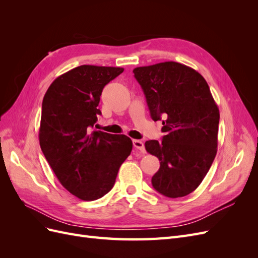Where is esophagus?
<instances>
[{
  "mask_svg": "<svg viewBox=\"0 0 258 258\" xmlns=\"http://www.w3.org/2000/svg\"><path fill=\"white\" fill-rule=\"evenodd\" d=\"M134 146L137 148V150H139L140 152H141L142 154H145V146H144V143L141 141V140H134Z\"/></svg>",
  "mask_w": 258,
  "mask_h": 258,
  "instance_id": "obj_1",
  "label": "esophagus"
}]
</instances>
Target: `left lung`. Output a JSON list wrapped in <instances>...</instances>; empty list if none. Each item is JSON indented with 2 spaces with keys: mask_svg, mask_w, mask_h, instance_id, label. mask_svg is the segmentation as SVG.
Returning a JSON list of instances; mask_svg holds the SVG:
<instances>
[{
  "mask_svg": "<svg viewBox=\"0 0 258 258\" xmlns=\"http://www.w3.org/2000/svg\"><path fill=\"white\" fill-rule=\"evenodd\" d=\"M134 73L153 120L162 119L166 135L145 142L160 161L153 187L169 198L187 196L205 178L217 152L220 111L209 85L196 70L174 61L139 67Z\"/></svg>",
  "mask_w": 258,
  "mask_h": 258,
  "instance_id": "8db88e82",
  "label": "left lung"
}]
</instances>
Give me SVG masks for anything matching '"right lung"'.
I'll return each instance as SVG.
<instances>
[{
    "mask_svg": "<svg viewBox=\"0 0 258 258\" xmlns=\"http://www.w3.org/2000/svg\"><path fill=\"white\" fill-rule=\"evenodd\" d=\"M122 68L81 66L54 80L46 91L40 145L61 185L84 201L103 197L132 150L131 139L93 130L100 96Z\"/></svg>",
    "mask_w": 258,
    "mask_h": 258,
    "instance_id": "add662e5",
    "label": "right lung"
}]
</instances>
